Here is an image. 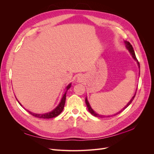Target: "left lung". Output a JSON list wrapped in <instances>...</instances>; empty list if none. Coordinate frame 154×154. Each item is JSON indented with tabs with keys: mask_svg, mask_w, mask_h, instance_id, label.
Segmentation results:
<instances>
[{
	"mask_svg": "<svg viewBox=\"0 0 154 154\" xmlns=\"http://www.w3.org/2000/svg\"><path fill=\"white\" fill-rule=\"evenodd\" d=\"M125 45H126V48H127L128 49V50L129 51V52H130V54H131L132 58L137 62L139 68H140V66H139V63L138 60H137V58H136V54H135V52H134V49H133V48H132V45L130 44V43L129 42H127V41H125ZM136 93H135V94H134V96L132 97V98L131 100H130V101L128 102V104L124 107V108L123 109V110L119 111V112L116 113V114H114V116H115V115H116V114H119V113L121 112H122L123 110H125L126 108H127V106H128L130 105V104L132 103V101H133L135 96H136ZM85 103H86V105H87V108H88V111L90 112V113H91L92 115L96 116V117H98V118H100V117H101H101H105V116H102V115H100V114H97L96 112H94V110H93V109L91 108V106L89 103H88V100H87V97H86V98H85Z\"/></svg>",
	"mask_w": 154,
	"mask_h": 154,
	"instance_id": "8db88e82",
	"label": "left lung"
}]
</instances>
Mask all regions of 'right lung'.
I'll return each instance as SVG.
<instances>
[{
  "instance_id": "right-lung-1",
  "label": "right lung",
  "mask_w": 154,
  "mask_h": 154,
  "mask_svg": "<svg viewBox=\"0 0 154 154\" xmlns=\"http://www.w3.org/2000/svg\"><path fill=\"white\" fill-rule=\"evenodd\" d=\"M71 83H70L69 85H67V87H66V92H65V94H63L61 101H60V103L53 110L50 112L45 113V114H35L33 112H30V111H28L29 113L30 114H31L32 116H33L34 117L38 118H42V119H49V118H53L54 117H57V116H58L60 113L62 112L65 103H66V92H67V90L69 89V88L71 87ZM18 102L19 103V101H18ZM19 104L22 106V105L20 103H19Z\"/></svg>"
}]
</instances>
